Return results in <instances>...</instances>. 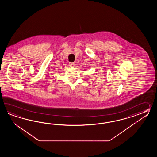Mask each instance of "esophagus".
<instances>
[{
    "label": "esophagus",
    "mask_w": 157,
    "mask_h": 157,
    "mask_svg": "<svg viewBox=\"0 0 157 157\" xmlns=\"http://www.w3.org/2000/svg\"><path fill=\"white\" fill-rule=\"evenodd\" d=\"M69 66L71 67H75V66H76V64L75 63H70Z\"/></svg>",
    "instance_id": "esophagus-1"
}]
</instances>
